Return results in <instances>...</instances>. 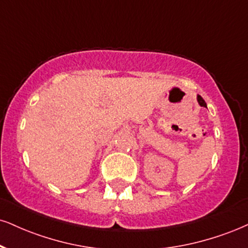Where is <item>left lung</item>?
Instances as JSON below:
<instances>
[{"instance_id":"8db88e82","label":"left lung","mask_w":248,"mask_h":248,"mask_svg":"<svg viewBox=\"0 0 248 248\" xmlns=\"http://www.w3.org/2000/svg\"><path fill=\"white\" fill-rule=\"evenodd\" d=\"M198 101H199V104L201 106H203V107H207V104H205V101L203 100V98L201 97V95H199L198 94Z\"/></svg>"}]
</instances>
